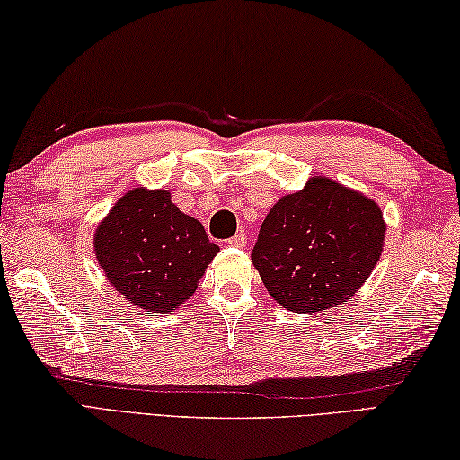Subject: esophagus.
Returning <instances> with one entry per match:
<instances>
[{
    "mask_svg": "<svg viewBox=\"0 0 460 460\" xmlns=\"http://www.w3.org/2000/svg\"><path fill=\"white\" fill-rule=\"evenodd\" d=\"M228 244L234 246V248H244V246H246V236L243 234V232H240V234L232 236V238L228 240Z\"/></svg>",
    "mask_w": 460,
    "mask_h": 460,
    "instance_id": "esophagus-1",
    "label": "esophagus"
}]
</instances>
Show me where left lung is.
Segmentation results:
<instances>
[{"label":"left lung","mask_w":460,"mask_h":460,"mask_svg":"<svg viewBox=\"0 0 460 460\" xmlns=\"http://www.w3.org/2000/svg\"><path fill=\"white\" fill-rule=\"evenodd\" d=\"M377 201L313 175L301 191L279 198L261 226L252 264L280 307L315 313L359 291L384 251Z\"/></svg>","instance_id":"obj_1"}]
</instances>
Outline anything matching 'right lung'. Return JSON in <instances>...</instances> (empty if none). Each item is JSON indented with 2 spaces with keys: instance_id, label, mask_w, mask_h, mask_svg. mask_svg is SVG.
<instances>
[{
  "instance_id": "right-lung-1",
  "label": "right lung",
  "mask_w": 460,
  "mask_h": 460,
  "mask_svg": "<svg viewBox=\"0 0 460 460\" xmlns=\"http://www.w3.org/2000/svg\"><path fill=\"white\" fill-rule=\"evenodd\" d=\"M104 277L135 307L172 313L196 293L220 252L199 220L183 214L169 190L133 188L120 196L93 234Z\"/></svg>"
}]
</instances>
